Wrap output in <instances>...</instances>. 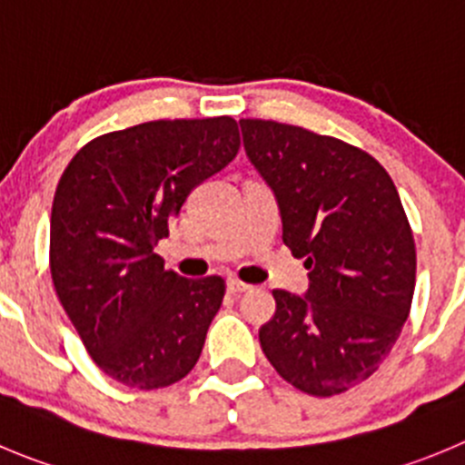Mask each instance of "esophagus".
<instances>
[{"mask_svg": "<svg viewBox=\"0 0 465 465\" xmlns=\"http://www.w3.org/2000/svg\"><path fill=\"white\" fill-rule=\"evenodd\" d=\"M251 285H246V282L237 281V278H228V292L230 294H242V292H249Z\"/></svg>", "mask_w": 465, "mask_h": 465, "instance_id": "obj_1", "label": "esophagus"}]
</instances>
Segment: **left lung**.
I'll return each mask as SVG.
<instances>
[{
    "label": "left lung",
    "mask_w": 465,
    "mask_h": 465,
    "mask_svg": "<svg viewBox=\"0 0 465 465\" xmlns=\"http://www.w3.org/2000/svg\"><path fill=\"white\" fill-rule=\"evenodd\" d=\"M240 125L281 207L282 242L311 281L303 296L273 290L260 344L287 383L340 395L377 372L409 317L415 242L400 193L356 145L276 121Z\"/></svg>",
    "instance_id": "8db88e82"
}]
</instances>
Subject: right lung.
<instances>
[{
    "instance_id": "1",
    "label": "right lung",
    "mask_w": 465,
    "mask_h": 465,
    "mask_svg": "<svg viewBox=\"0 0 465 465\" xmlns=\"http://www.w3.org/2000/svg\"><path fill=\"white\" fill-rule=\"evenodd\" d=\"M240 150L230 116L150 121L88 141L65 166L50 221L56 296L95 365L154 391L187 377L225 294L154 253L193 187Z\"/></svg>"
}]
</instances>
